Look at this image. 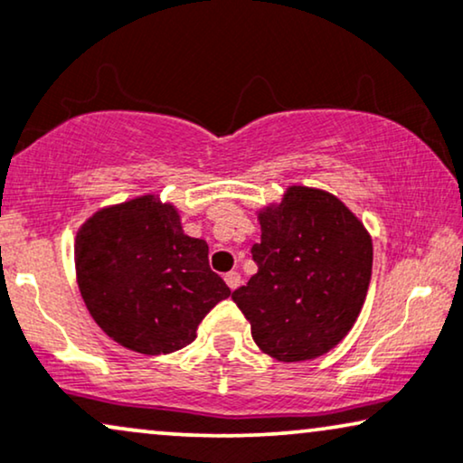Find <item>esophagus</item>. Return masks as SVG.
Returning <instances> with one entry per match:
<instances>
[{"instance_id": "obj_1", "label": "esophagus", "mask_w": 463, "mask_h": 463, "mask_svg": "<svg viewBox=\"0 0 463 463\" xmlns=\"http://www.w3.org/2000/svg\"><path fill=\"white\" fill-rule=\"evenodd\" d=\"M224 282L228 284V288L231 290H237L239 286H241V275H239L237 271H228L224 275Z\"/></svg>"}]
</instances>
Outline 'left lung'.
<instances>
[{"instance_id":"left-lung-1","label":"left lung","mask_w":463,"mask_h":463,"mask_svg":"<svg viewBox=\"0 0 463 463\" xmlns=\"http://www.w3.org/2000/svg\"><path fill=\"white\" fill-rule=\"evenodd\" d=\"M259 271L232 292L262 353L284 363L329 353L365 301L372 237L359 218L325 190L290 185L282 203L259 212Z\"/></svg>"}]
</instances>
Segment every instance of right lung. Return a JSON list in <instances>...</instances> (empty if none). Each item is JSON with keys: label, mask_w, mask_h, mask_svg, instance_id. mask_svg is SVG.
I'll return each instance as SVG.
<instances>
[{"label": "right lung", "mask_w": 463, "mask_h": 463, "mask_svg": "<svg viewBox=\"0 0 463 463\" xmlns=\"http://www.w3.org/2000/svg\"><path fill=\"white\" fill-rule=\"evenodd\" d=\"M76 282L98 326L140 354L194 342L209 309L231 297L209 267V245L188 237L177 209L145 194L100 209L76 232Z\"/></svg>", "instance_id": "1"}]
</instances>
